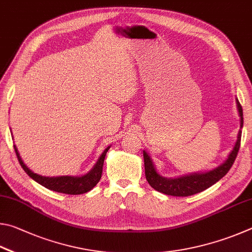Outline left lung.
<instances>
[{
	"instance_id": "obj_1",
	"label": "left lung",
	"mask_w": 252,
	"mask_h": 252,
	"mask_svg": "<svg viewBox=\"0 0 252 252\" xmlns=\"http://www.w3.org/2000/svg\"><path fill=\"white\" fill-rule=\"evenodd\" d=\"M237 107L240 116V127L244 126V114H242V107L239 101L237 99ZM241 142V129L238 133V138L235 147L229 154L227 160L215 168L207 173H198L190 174L187 176H182L178 178H165L157 173L155 167H154L153 161L148 154L144 151V164H145V176L148 184L156 189L157 191L165 193V195L176 196V197H187L195 195L200 191H204L205 189L213 186L214 184L219 182L224 175H226L229 169L231 168L233 162H235L236 157L238 155L240 148Z\"/></svg>"
}]
</instances>
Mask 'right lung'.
Returning <instances> with one entry per match:
<instances>
[{
    "instance_id": "1",
    "label": "right lung",
    "mask_w": 252,
    "mask_h": 252,
    "mask_svg": "<svg viewBox=\"0 0 252 252\" xmlns=\"http://www.w3.org/2000/svg\"><path fill=\"white\" fill-rule=\"evenodd\" d=\"M110 146L105 149L98 158L94 167L88 171L86 175L79 176V177H73V176H60V177H45V176H41L33 173L32 170L26 167V165L21 159L20 154L17 152L16 146H14V151L16 153L17 159L20 161V165L24 171L28 174L31 178L34 179L35 182L42 185L47 189H51L53 191L67 193V195H81V193H85L87 191L92 190L97 183L99 182L101 177V173H103V165L104 159L106 156V153L108 152Z\"/></svg>"
}]
</instances>
